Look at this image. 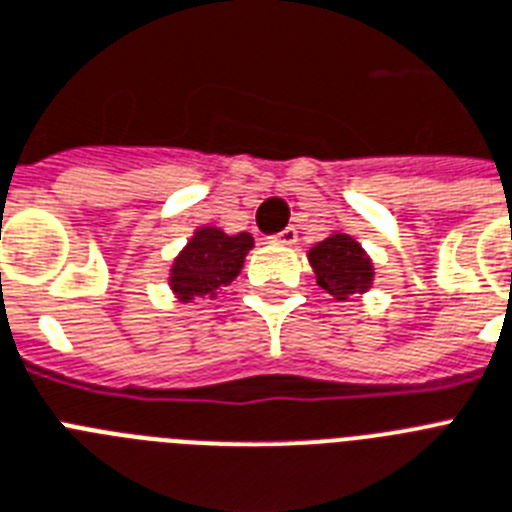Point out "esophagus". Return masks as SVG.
I'll use <instances>...</instances> for the list:
<instances>
[{
	"label": "esophagus",
	"instance_id": "esophagus-1",
	"mask_svg": "<svg viewBox=\"0 0 512 512\" xmlns=\"http://www.w3.org/2000/svg\"><path fill=\"white\" fill-rule=\"evenodd\" d=\"M272 243H277V246H295L298 243V230L295 227H285V230L274 235Z\"/></svg>",
	"mask_w": 512,
	"mask_h": 512
}]
</instances>
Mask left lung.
<instances>
[{
  "label": "left lung",
  "instance_id": "1",
  "mask_svg": "<svg viewBox=\"0 0 512 512\" xmlns=\"http://www.w3.org/2000/svg\"><path fill=\"white\" fill-rule=\"evenodd\" d=\"M306 256L319 287L335 295V301L369 293L374 285V261L348 232H332L329 238L308 248Z\"/></svg>",
  "mask_w": 512,
  "mask_h": 512
}]
</instances>
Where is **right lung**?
<instances>
[{
  "instance_id": "right-lung-1",
  "label": "right lung",
  "mask_w": 512,
  "mask_h": 512,
  "mask_svg": "<svg viewBox=\"0 0 512 512\" xmlns=\"http://www.w3.org/2000/svg\"><path fill=\"white\" fill-rule=\"evenodd\" d=\"M253 248L251 232L227 235L214 225H201L177 253L170 266V290L180 303H198L217 298L243 269Z\"/></svg>"
}]
</instances>
